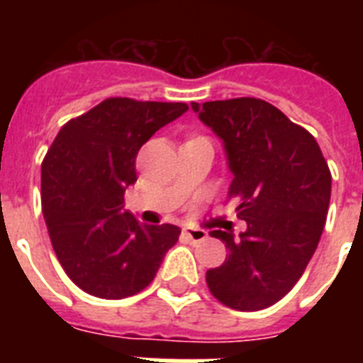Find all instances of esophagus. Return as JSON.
<instances>
[{
  "label": "esophagus",
  "instance_id": "esophagus-1",
  "mask_svg": "<svg viewBox=\"0 0 363 363\" xmlns=\"http://www.w3.org/2000/svg\"><path fill=\"white\" fill-rule=\"evenodd\" d=\"M182 235L190 242H201L207 239V232L199 230V228H182Z\"/></svg>",
  "mask_w": 363,
  "mask_h": 363
}]
</instances>
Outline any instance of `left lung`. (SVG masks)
<instances>
[{"label":"left lung","instance_id":"obj_1","mask_svg":"<svg viewBox=\"0 0 363 363\" xmlns=\"http://www.w3.org/2000/svg\"><path fill=\"white\" fill-rule=\"evenodd\" d=\"M199 121L220 137L247 230H213L226 242L220 267L207 271L218 301L259 311L284 298L303 275L326 224L332 173L318 143L264 99L235 98L192 104Z\"/></svg>","mask_w":363,"mask_h":363}]
</instances>
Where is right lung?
Listing matches in <instances>:
<instances>
[{
    "label": "right lung",
    "mask_w": 363,
    "mask_h": 363,
    "mask_svg": "<svg viewBox=\"0 0 363 363\" xmlns=\"http://www.w3.org/2000/svg\"><path fill=\"white\" fill-rule=\"evenodd\" d=\"M186 104L109 98L60 130L41 165V205L54 252L90 296L122 299L147 288L179 239L173 224L148 226L124 211L135 158Z\"/></svg>",
    "instance_id": "obj_1"
}]
</instances>
